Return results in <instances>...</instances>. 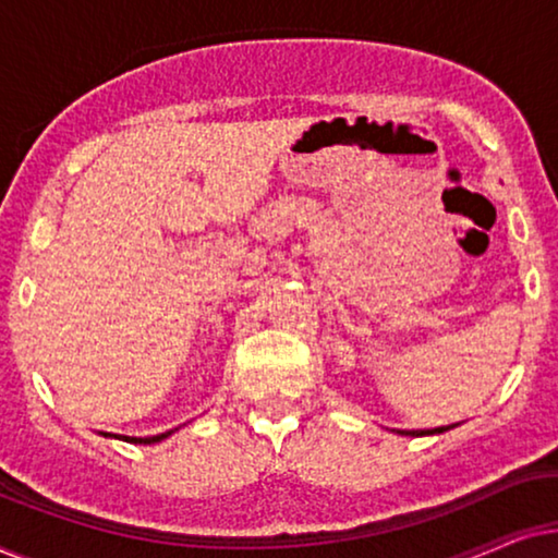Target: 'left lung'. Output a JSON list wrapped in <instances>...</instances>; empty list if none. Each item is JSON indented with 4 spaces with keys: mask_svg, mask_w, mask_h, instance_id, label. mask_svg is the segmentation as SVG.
Returning a JSON list of instances; mask_svg holds the SVG:
<instances>
[{
    "mask_svg": "<svg viewBox=\"0 0 558 558\" xmlns=\"http://www.w3.org/2000/svg\"><path fill=\"white\" fill-rule=\"evenodd\" d=\"M449 429H454V424H449V426H437V429H399L396 434H403V437H429V434H441V432H449Z\"/></svg>",
    "mask_w": 558,
    "mask_h": 558,
    "instance_id": "obj_1",
    "label": "left lung"
}]
</instances>
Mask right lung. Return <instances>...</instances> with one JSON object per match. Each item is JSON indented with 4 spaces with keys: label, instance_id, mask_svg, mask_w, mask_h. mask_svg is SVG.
Wrapping results in <instances>:
<instances>
[{
    "label": "right lung",
    "instance_id": "add662e5",
    "mask_svg": "<svg viewBox=\"0 0 558 558\" xmlns=\"http://www.w3.org/2000/svg\"><path fill=\"white\" fill-rule=\"evenodd\" d=\"M180 429V426H178ZM178 429H170V432H162V434H155V437H124V434H109V432H101V437H109V439H121V441H129V445H157V441H162L174 434Z\"/></svg>",
    "mask_w": 558,
    "mask_h": 558
}]
</instances>
